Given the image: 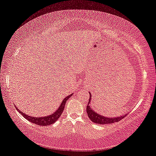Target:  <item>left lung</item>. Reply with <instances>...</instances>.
I'll list each match as a JSON object with an SVG mask.
<instances>
[{"instance_id":"8db88e82","label":"left lung","mask_w":156,"mask_h":156,"mask_svg":"<svg viewBox=\"0 0 156 156\" xmlns=\"http://www.w3.org/2000/svg\"><path fill=\"white\" fill-rule=\"evenodd\" d=\"M89 94H90V97H89V100L88 102L87 106V115L89 116V119H90L92 122L96 124H100V125H106V124H111V123H114L119 122L125 117L126 114L118 116V117H107V116H103L100 115V113H97L95 112V111L92 109L91 106H89L91 102V94L90 92H89Z\"/></svg>"}]
</instances>
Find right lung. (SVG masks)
Wrapping results in <instances>:
<instances>
[{
	"instance_id": "obj_1",
	"label": "right lung",
	"mask_w": 156,
	"mask_h": 156,
	"mask_svg": "<svg viewBox=\"0 0 156 156\" xmlns=\"http://www.w3.org/2000/svg\"><path fill=\"white\" fill-rule=\"evenodd\" d=\"M73 94L69 95V96L65 98L64 100H62L61 104H60V105L58 107V109L56 112H53L50 115L44 116V117H34V116L28 115L27 114H25V113H23L20 110L18 109L17 107L16 108L17 111H18V112L20 113V114H22L23 115V117H24L25 119L30 121L31 122L36 124V125H38L39 126H48L54 124L60 117L63 110H64L66 102L67 101L68 99Z\"/></svg>"
}]
</instances>
